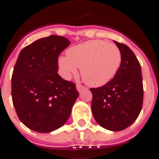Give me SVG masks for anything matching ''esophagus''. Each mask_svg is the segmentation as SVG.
<instances>
[{"label":"esophagus","instance_id":"esophagus-1","mask_svg":"<svg viewBox=\"0 0 159 159\" xmlns=\"http://www.w3.org/2000/svg\"><path fill=\"white\" fill-rule=\"evenodd\" d=\"M86 88L84 87L83 85H81L80 84H76V89L78 90V92H81L82 90H84V89H85Z\"/></svg>","mask_w":159,"mask_h":159}]
</instances>
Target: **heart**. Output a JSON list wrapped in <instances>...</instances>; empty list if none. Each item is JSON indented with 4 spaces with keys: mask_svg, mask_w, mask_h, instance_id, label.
<instances>
[{
    "mask_svg": "<svg viewBox=\"0 0 159 159\" xmlns=\"http://www.w3.org/2000/svg\"><path fill=\"white\" fill-rule=\"evenodd\" d=\"M122 55L115 44L102 40H91L67 50V57H60V72L70 79L81 68V76L87 84L98 87L111 81L119 70Z\"/></svg>",
    "mask_w": 159,
    "mask_h": 159,
    "instance_id": "obj_1",
    "label": "heart"
}]
</instances>
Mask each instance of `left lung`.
<instances>
[{
    "instance_id": "1",
    "label": "left lung",
    "mask_w": 159,
    "mask_h": 159,
    "mask_svg": "<svg viewBox=\"0 0 159 159\" xmlns=\"http://www.w3.org/2000/svg\"><path fill=\"white\" fill-rule=\"evenodd\" d=\"M120 49L121 64L106 84L90 89L92 112L101 127L113 132L125 129L136 121L143 104L141 67L132 49L115 41Z\"/></svg>"
}]
</instances>
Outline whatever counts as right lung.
<instances>
[{
    "label": "right lung",
    "instance_id": "obj_1",
    "mask_svg": "<svg viewBox=\"0 0 159 159\" xmlns=\"http://www.w3.org/2000/svg\"><path fill=\"white\" fill-rule=\"evenodd\" d=\"M50 35L21 50L12 75V100L26 127L41 133L53 132L67 121L79 93L75 84L58 74L57 59L70 44Z\"/></svg>",
    "mask_w": 159,
    "mask_h": 159
}]
</instances>
